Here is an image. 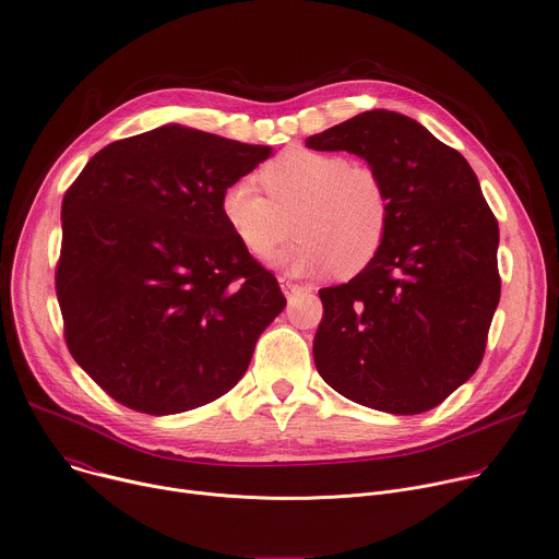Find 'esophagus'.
I'll return each mask as SVG.
<instances>
[{
    "instance_id": "esophagus-1",
    "label": "esophagus",
    "mask_w": 559,
    "mask_h": 559,
    "mask_svg": "<svg viewBox=\"0 0 559 559\" xmlns=\"http://www.w3.org/2000/svg\"><path fill=\"white\" fill-rule=\"evenodd\" d=\"M281 289H283V294L289 298V296H294V294L302 292V285H296V283L287 281V278H281Z\"/></svg>"
}]
</instances>
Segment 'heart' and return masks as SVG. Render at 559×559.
<instances>
[{
    "mask_svg": "<svg viewBox=\"0 0 559 559\" xmlns=\"http://www.w3.org/2000/svg\"><path fill=\"white\" fill-rule=\"evenodd\" d=\"M257 180H234L221 214L253 259H270L294 227L298 238L281 263L300 274L336 270L354 276L372 263L390 225V195L377 171L341 154L292 146L261 167Z\"/></svg>",
    "mask_w": 559,
    "mask_h": 559,
    "instance_id": "obj_1",
    "label": "heart"
}]
</instances>
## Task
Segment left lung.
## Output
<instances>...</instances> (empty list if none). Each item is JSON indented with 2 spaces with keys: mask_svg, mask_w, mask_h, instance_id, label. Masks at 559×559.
Wrapping results in <instances>:
<instances>
[{
  "mask_svg": "<svg viewBox=\"0 0 559 559\" xmlns=\"http://www.w3.org/2000/svg\"><path fill=\"white\" fill-rule=\"evenodd\" d=\"M306 144L364 158L390 195L372 263L319 289L317 370L354 403L426 413L481 364L501 292L497 218L460 151L408 116L366 111Z\"/></svg>",
  "mask_w": 559,
  "mask_h": 559,
  "instance_id": "left-lung-1",
  "label": "left lung"
}]
</instances>
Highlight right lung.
Returning <instances> with one entry per match:
<instances>
[{
    "mask_svg": "<svg viewBox=\"0 0 559 559\" xmlns=\"http://www.w3.org/2000/svg\"><path fill=\"white\" fill-rule=\"evenodd\" d=\"M270 156L165 124L97 151L64 193V338L127 408L163 417L223 396L283 312L278 281L221 214L223 191Z\"/></svg>",
    "mask_w": 559,
    "mask_h": 559,
    "instance_id": "add662e5",
    "label": "right lung"
}]
</instances>
